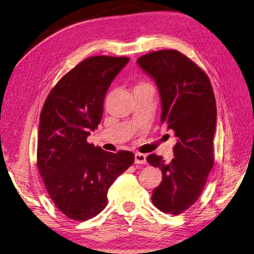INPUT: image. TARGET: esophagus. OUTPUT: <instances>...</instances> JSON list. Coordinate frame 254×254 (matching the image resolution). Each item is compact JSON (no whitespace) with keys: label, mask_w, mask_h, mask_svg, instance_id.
I'll list each match as a JSON object with an SVG mask.
<instances>
[{"label":"esophagus","mask_w":254,"mask_h":254,"mask_svg":"<svg viewBox=\"0 0 254 254\" xmlns=\"http://www.w3.org/2000/svg\"><path fill=\"white\" fill-rule=\"evenodd\" d=\"M146 155L139 153V152H136L135 153V163L136 164H146Z\"/></svg>","instance_id":"34e87169"}]
</instances>
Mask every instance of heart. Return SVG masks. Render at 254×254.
<instances>
[{
    "mask_svg": "<svg viewBox=\"0 0 254 254\" xmlns=\"http://www.w3.org/2000/svg\"><path fill=\"white\" fill-rule=\"evenodd\" d=\"M145 86H148V84H146V83H138L137 86L135 87V90H137V89H139V88H142V87H145Z\"/></svg>",
    "mask_w": 254,
    "mask_h": 254,
    "instance_id": "b5f03b06",
    "label": "heart"
}]
</instances>
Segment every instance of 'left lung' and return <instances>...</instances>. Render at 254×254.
Wrapping results in <instances>:
<instances>
[{
    "mask_svg": "<svg viewBox=\"0 0 254 254\" xmlns=\"http://www.w3.org/2000/svg\"><path fill=\"white\" fill-rule=\"evenodd\" d=\"M137 64L157 84L161 121L177 137L170 164L157 154L147 157L148 163L162 172L152 203L176 216L197 200L212 168L216 99L204 70L177 50L153 51L140 57Z\"/></svg>",
    "mask_w": 254,
    "mask_h": 254,
    "instance_id": "left-lung-1",
    "label": "left lung"
}]
</instances>
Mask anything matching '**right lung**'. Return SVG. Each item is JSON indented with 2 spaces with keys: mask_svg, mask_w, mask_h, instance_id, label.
Here are the masks:
<instances>
[{
  "mask_svg": "<svg viewBox=\"0 0 254 254\" xmlns=\"http://www.w3.org/2000/svg\"><path fill=\"white\" fill-rule=\"evenodd\" d=\"M128 61L88 58L61 78L43 106L37 167L55 205L71 220L97 216L107 206L109 187L134 163L132 152L113 153L87 142L102 120L108 88Z\"/></svg>",
  "mask_w": 254,
  "mask_h": 254,
  "instance_id": "obj_1",
  "label": "right lung"
}]
</instances>
